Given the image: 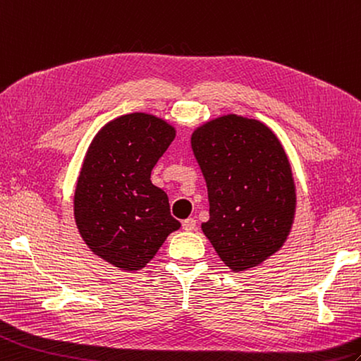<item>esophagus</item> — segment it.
Segmentation results:
<instances>
[{"label": "esophagus", "instance_id": "1", "mask_svg": "<svg viewBox=\"0 0 361 361\" xmlns=\"http://www.w3.org/2000/svg\"><path fill=\"white\" fill-rule=\"evenodd\" d=\"M197 226V221L194 219H186L183 221V229L184 231H194Z\"/></svg>", "mask_w": 361, "mask_h": 361}]
</instances>
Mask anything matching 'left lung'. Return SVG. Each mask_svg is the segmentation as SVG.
Masks as SVG:
<instances>
[{
    "mask_svg": "<svg viewBox=\"0 0 361 361\" xmlns=\"http://www.w3.org/2000/svg\"><path fill=\"white\" fill-rule=\"evenodd\" d=\"M190 145L207 184L204 235L233 272L262 264L288 240L297 207L280 140L262 121L228 114L201 124Z\"/></svg>",
    "mask_w": 361,
    "mask_h": 361,
    "instance_id": "1",
    "label": "left lung"
}]
</instances>
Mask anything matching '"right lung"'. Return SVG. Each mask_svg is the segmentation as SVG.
Returning a JSON list of instances; mask_svg holds the SVG:
<instances>
[{
    "mask_svg": "<svg viewBox=\"0 0 361 361\" xmlns=\"http://www.w3.org/2000/svg\"><path fill=\"white\" fill-rule=\"evenodd\" d=\"M175 128L135 112L106 123L92 140L75 188L73 215L81 238L124 272L146 267L181 224L150 172L175 138Z\"/></svg>",
    "mask_w": 361,
    "mask_h": 361,
    "instance_id": "obj_1",
    "label": "right lung"
}]
</instances>
